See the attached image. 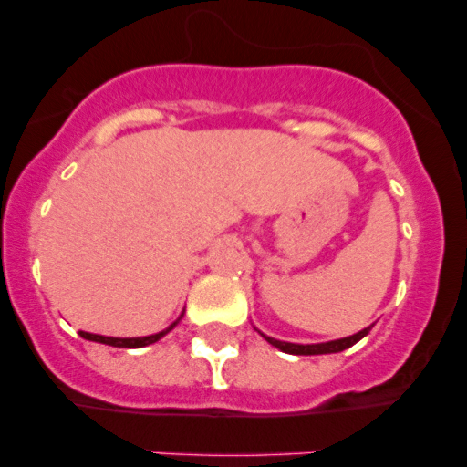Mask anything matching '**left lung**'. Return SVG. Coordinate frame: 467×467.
Returning <instances> with one entry per match:
<instances>
[{"label": "left lung", "instance_id": "left-lung-1", "mask_svg": "<svg viewBox=\"0 0 467 467\" xmlns=\"http://www.w3.org/2000/svg\"><path fill=\"white\" fill-rule=\"evenodd\" d=\"M369 329H372V325L365 329H360L358 334L344 337V339L323 341V344H290V341L274 339V337H266V334H262V337L269 341L271 346H275L278 350H283V353H292V356H325V353H341V350L350 348V346L358 344L362 337H367V334H369Z\"/></svg>", "mask_w": 467, "mask_h": 467}]
</instances>
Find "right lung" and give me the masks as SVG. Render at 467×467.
<instances>
[{
	"mask_svg": "<svg viewBox=\"0 0 467 467\" xmlns=\"http://www.w3.org/2000/svg\"><path fill=\"white\" fill-rule=\"evenodd\" d=\"M184 316V313H182ZM182 316L177 317L175 323L168 325L166 329H161V332L156 334H150V337H128V339H123V337H102V334H90V332H81V337L88 341H95V344H107V346H117V348H142V346H150V344H156L159 339H163L168 332H171L172 327H175L180 320H182Z\"/></svg>",
	"mask_w": 467,
	"mask_h": 467,
	"instance_id": "right-lung-1",
	"label": "right lung"
}]
</instances>
